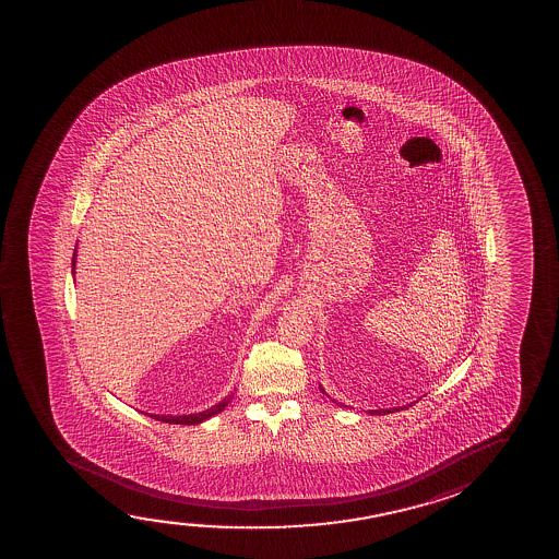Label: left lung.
Wrapping results in <instances>:
<instances>
[{
    "label": "left lung",
    "mask_w": 559,
    "mask_h": 559,
    "mask_svg": "<svg viewBox=\"0 0 559 559\" xmlns=\"http://www.w3.org/2000/svg\"><path fill=\"white\" fill-rule=\"evenodd\" d=\"M399 408H406V406H395V408H382V411H370V414L399 413Z\"/></svg>",
    "instance_id": "obj_1"
}]
</instances>
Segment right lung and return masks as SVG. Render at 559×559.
<instances>
[{"mask_svg":"<svg viewBox=\"0 0 559 559\" xmlns=\"http://www.w3.org/2000/svg\"><path fill=\"white\" fill-rule=\"evenodd\" d=\"M74 261H76V252H74V258H72V267H74ZM72 273H74V269H72ZM230 397L223 399L222 403H217V405L212 406V408H207V411H202V413L197 414H185V416H160V414H154L153 418L156 420L166 421V424H179V426H194V424H200V421L207 420V418H212L215 414L222 413L225 406L229 405Z\"/></svg>","mask_w":559,"mask_h":559,"instance_id":"1","label":"right lung"}]
</instances>
